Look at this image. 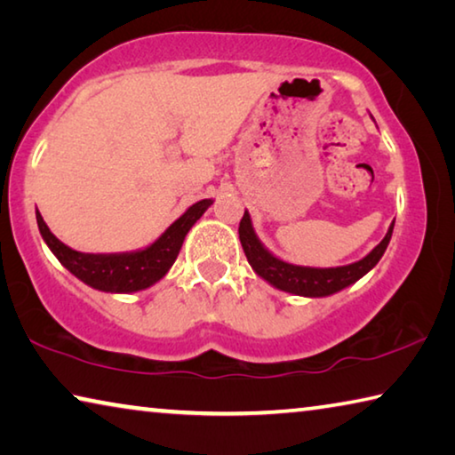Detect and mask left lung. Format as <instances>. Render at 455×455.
Listing matches in <instances>:
<instances>
[{
    "instance_id": "8db88e82",
    "label": "left lung",
    "mask_w": 455,
    "mask_h": 455,
    "mask_svg": "<svg viewBox=\"0 0 455 455\" xmlns=\"http://www.w3.org/2000/svg\"><path fill=\"white\" fill-rule=\"evenodd\" d=\"M394 225L395 220L389 225L383 241L369 255L343 267H303L287 263V260L273 255L257 236L249 211H244V217L238 225V238H241L246 260L260 279H265L275 289L291 292V295L315 299L335 295V292L347 289L349 284L357 283L361 276L371 271L387 249L391 235H394Z\"/></svg>"
}]
</instances>
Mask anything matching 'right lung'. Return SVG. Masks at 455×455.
Here are the masks:
<instances>
[{
  "label": "right lung",
  "instance_id": "obj_1",
  "mask_svg": "<svg viewBox=\"0 0 455 455\" xmlns=\"http://www.w3.org/2000/svg\"><path fill=\"white\" fill-rule=\"evenodd\" d=\"M211 204L212 198L198 200V203L188 206L184 214H180L152 244L128 252L74 251L52 233L37 209L36 220L48 249L82 283L104 292H136L164 279L176 257H179L184 236L188 235V230L195 227V222L203 217Z\"/></svg>",
  "mask_w": 455,
  "mask_h": 455
}]
</instances>
